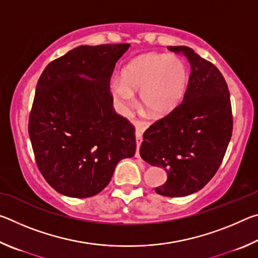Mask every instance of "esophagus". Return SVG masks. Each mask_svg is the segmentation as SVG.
<instances>
[{
  "instance_id": "1",
  "label": "esophagus",
  "mask_w": 258,
  "mask_h": 258,
  "mask_svg": "<svg viewBox=\"0 0 258 258\" xmlns=\"http://www.w3.org/2000/svg\"><path fill=\"white\" fill-rule=\"evenodd\" d=\"M135 140H137V152H135V157H140V152H139V148L140 145H141L142 142V132L140 130H135Z\"/></svg>"
}]
</instances>
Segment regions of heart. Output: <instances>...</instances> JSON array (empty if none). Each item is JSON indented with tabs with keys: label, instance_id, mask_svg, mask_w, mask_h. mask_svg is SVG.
<instances>
[{
	"label": "heart",
	"instance_id": "obj_1",
	"mask_svg": "<svg viewBox=\"0 0 258 258\" xmlns=\"http://www.w3.org/2000/svg\"><path fill=\"white\" fill-rule=\"evenodd\" d=\"M187 80L182 59L150 52L131 61L121 73V81H111L110 92L119 112H130L133 93L140 92V107L152 118H163L182 101Z\"/></svg>",
	"mask_w": 258,
	"mask_h": 258
}]
</instances>
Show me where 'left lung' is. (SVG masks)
Masks as SVG:
<instances>
[{"label": "left lung", "mask_w": 258, "mask_h": 258, "mask_svg": "<svg viewBox=\"0 0 258 258\" xmlns=\"http://www.w3.org/2000/svg\"><path fill=\"white\" fill-rule=\"evenodd\" d=\"M168 50L189 60V83L180 106L146 131L140 156L167 173L157 194L185 197L203 189L220 167L232 135V109L224 77L212 62L191 47Z\"/></svg>", "instance_id": "8db88e82"}]
</instances>
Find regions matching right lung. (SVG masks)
I'll return each instance as SVG.
<instances>
[{"instance_id":"obj_1","label":"right lung","mask_w":258,"mask_h":258,"mask_svg":"<svg viewBox=\"0 0 258 258\" xmlns=\"http://www.w3.org/2000/svg\"><path fill=\"white\" fill-rule=\"evenodd\" d=\"M130 44L81 45L52 61L37 82L28 133L37 167L59 194L87 198L135 154L134 127L113 111L109 83Z\"/></svg>"}]
</instances>
